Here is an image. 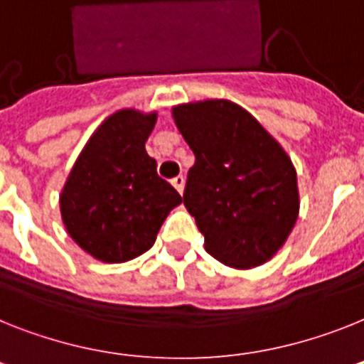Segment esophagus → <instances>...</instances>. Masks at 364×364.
<instances>
[{"label":"esophagus","mask_w":364,"mask_h":364,"mask_svg":"<svg viewBox=\"0 0 364 364\" xmlns=\"http://www.w3.org/2000/svg\"><path fill=\"white\" fill-rule=\"evenodd\" d=\"M172 185H173V187H176V191L179 192V194H183V188H185V177H183V176L173 177Z\"/></svg>","instance_id":"obj_1"}]
</instances>
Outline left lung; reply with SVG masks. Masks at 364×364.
<instances>
[{
    "label": "left lung",
    "mask_w": 364,
    "mask_h": 364,
    "mask_svg": "<svg viewBox=\"0 0 364 364\" xmlns=\"http://www.w3.org/2000/svg\"><path fill=\"white\" fill-rule=\"evenodd\" d=\"M194 151L183 203L225 267H259L289 239L300 210L291 157L246 109L228 100L172 109Z\"/></svg>",
    "instance_id": "obj_1"
}]
</instances>
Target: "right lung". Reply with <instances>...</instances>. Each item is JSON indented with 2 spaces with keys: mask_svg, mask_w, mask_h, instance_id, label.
<instances>
[{
  "mask_svg": "<svg viewBox=\"0 0 364 364\" xmlns=\"http://www.w3.org/2000/svg\"><path fill=\"white\" fill-rule=\"evenodd\" d=\"M157 112L122 109L79 154L60 192L68 235L88 255L125 262L154 246L168 213L183 201L146 151Z\"/></svg>",
  "mask_w": 364,
  "mask_h": 364,
  "instance_id": "add662e5",
  "label": "right lung"
}]
</instances>
